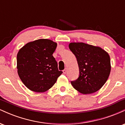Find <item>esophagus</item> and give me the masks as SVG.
Returning <instances> with one entry per match:
<instances>
[{
  "instance_id": "esophagus-1",
  "label": "esophagus",
  "mask_w": 125,
  "mask_h": 125,
  "mask_svg": "<svg viewBox=\"0 0 125 125\" xmlns=\"http://www.w3.org/2000/svg\"><path fill=\"white\" fill-rule=\"evenodd\" d=\"M63 72L64 74L66 73V72H67V69H64L63 71Z\"/></svg>"
}]
</instances>
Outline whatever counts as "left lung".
Listing matches in <instances>:
<instances>
[{
    "instance_id": "8db88e82",
    "label": "left lung",
    "mask_w": 125,
    "mask_h": 125,
    "mask_svg": "<svg viewBox=\"0 0 125 125\" xmlns=\"http://www.w3.org/2000/svg\"><path fill=\"white\" fill-rule=\"evenodd\" d=\"M75 55L79 76L71 81L73 87L83 94H91L101 88L108 79L111 66L109 54L98 46L84 43L73 42L69 45Z\"/></svg>"
}]
</instances>
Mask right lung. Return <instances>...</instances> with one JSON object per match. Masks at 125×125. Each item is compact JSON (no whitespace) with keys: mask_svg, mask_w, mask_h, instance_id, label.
Wrapping results in <instances>:
<instances>
[{"mask_svg":"<svg viewBox=\"0 0 125 125\" xmlns=\"http://www.w3.org/2000/svg\"><path fill=\"white\" fill-rule=\"evenodd\" d=\"M57 43L46 39L26 44L17 54V69L20 79L29 89L44 92L51 89L62 72L53 56Z\"/></svg>","mask_w":125,"mask_h":125,"instance_id":"obj_1","label":"right lung"}]
</instances>
